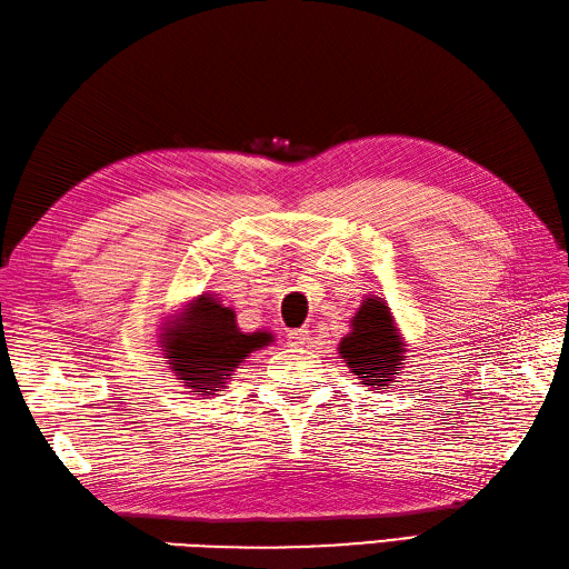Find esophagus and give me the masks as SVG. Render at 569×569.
Masks as SVG:
<instances>
[{
    "label": "esophagus",
    "instance_id": "1",
    "mask_svg": "<svg viewBox=\"0 0 569 569\" xmlns=\"http://www.w3.org/2000/svg\"><path fill=\"white\" fill-rule=\"evenodd\" d=\"M309 336H311V331L309 328H292V331H289V340H292L295 346H305V343H309Z\"/></svg>",
    "mask_w": 569,
    "mask_h": 569
}]
</instances>
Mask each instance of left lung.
<instances>
[{"mask_svg": "<svg viewBox=\"0 0 569 569\" xmlns=\"http://www.w3.org/2000/svg\"><path fill=\"white\" fill-rule=\"evenodd\" d=\"M338 352L365 387L387 389L397 380L407 360V343L382 297L368 295L360 301V309L350 319V333L340 338Z\"/></svg>", "mask_w": 569, "mask_h": 569, "instance_id": "left-lung-1", "label": "left lung"}]
</instances>
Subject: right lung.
<instances>
[{"label":"right lung","mask_w":569,"mask_h":569,"mask_svg":"<svg viewBox=\"0 0 569 569\" xmlns=\"http://www.w3.org/2000/svg\"><path fill=\"white\" fill-rule=\"evenodd\" d=\"M158 348L166 365L182 387L204 397L223 391L252 350L274 343L270 331L243 333L236 323V311L223 307L217 295H199L184 309L160 326Z\"/></svg>","instance_id":"add662e5"}]
</instances>
